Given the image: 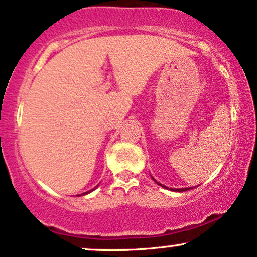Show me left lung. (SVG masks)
Segmentation results:
<instances>
[{"label": "left lung", "mask_w": 257, "mask_h": 257, "mask_svg": "<svg viewBox=\"0 0 257 257\" xmlns=\"http://www.w3.org/2000/svg\"><path fill=\"white\" fill-rule=\"evenodd\" d=\"M152 179H153L154 182H156L157 184L160 185V187L165 188V189H169V190H171V191H187V190H190V189H193V187H189V188H178V189H177V188H168V187H166V185H164V184H162V183H159V182H157L156 179H154L153 177H152ZM194 188H195V187H194Z\"/></svg>", "instance_id": "8db88e82"}]
</instances>
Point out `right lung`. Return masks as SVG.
Segmentation results:
<instances>
[{
  "label": "right lung",
  "instance_id": "1",
  "mask_svg": "<svg viewBox=\"0 0 257 257\" xmlns=\"http://www.w3.org/2000/svg\"><path fill=\"white\" fill-rule=\"evenodd\" d=\"M99 185V184H98ZM98 185H97V187H95V188H98ZM95 188H93V189H91V190H89V191H86V193H82V194H80V195H76V196H81V195H87V194H89V193H91V191H93L94 189H95Z\"/></svg>",
  "mask_w": 257,
  "mask_h": 257
}]
</instances>
